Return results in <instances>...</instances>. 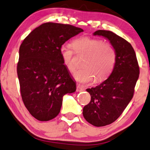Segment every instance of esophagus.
<instances>
[{
  "label": "esophagus",
  "mask_w": 150,
  "mask_h": 150,
  "mask_svg": "<svg viewBox=\"0 0 150 150\" xmlns=\"http://www.w3.org/2000/svg\"><path fill=\"white\" fill-rule=\"evenodd\" d=\"M84 91V88H83V87H82L81 86H80L79 84H77L76 86V91L77 92H82Z\"/></svg>",
  "instance_id": "1"
}]
</instances>
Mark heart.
Here are the masks:
<instances>
[{
  "instance_id": "b5f03b06",
  "label": "heart",
  "mask_w": 150,
  "mask_h": 150,
  "mask_svg": "<svg viewBox=\"0 0 150 150\" xmlns=\"http://www.w3.org/2000/svg\"><path fill=\"white\" fill-rule=\"evenodd\" d=\"M73 47L70 44L61 46L59 52L62 61L70 72L75 70L73 62L74 50L78 54L87 56L83 63V68L74 74L76 80L81 83L91 82L94 77L100 81L109 76L113 70L117 59V54L111 44L105 43L99 39L82 37L73 41Z\"/></svg>"
}]
</instances>
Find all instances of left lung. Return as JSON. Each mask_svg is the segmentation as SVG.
<instances>
[{
  "mask_svg": "<svg viewBox=\"0 0 150 150\" xmlns=\"http://www.w3.org/2000/svg\"><path fill=\"white\" fill-rule=\"evenodd\" d=\"M93 35L107 39L117 54L109 78L96 87L86 89L91 100L83 108V116L93 125L103 127L116 121L132 99L139 68L135 52L128 41L106 30H98Z\"/></svg>",
  "mask_w": 150,
  "mask_h": 150,
  "instance_id": "8db88e82",
  "label": "left lung"
}]
</instances>
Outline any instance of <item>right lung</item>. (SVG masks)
Segmentation results:
<instances>
[{
    "label": "right lung",
    "instance_id": "obj_1",
    "mask_svg": "<svg viewBox=\"0 0 150 150\" xmlns=\"http://www.w3.org/2000/svg\"><path fill=\"white\" fill-rule=\"evenodd\" d=\"M82 31L71 25L45 23L32 31L20 46L17 75L21 97L30 114L39 121L55 118L63 96L76 90L59 50Z\"/></svg>",
    "mask_w": 150,
    "mask_h": 150
}]
</instances>
